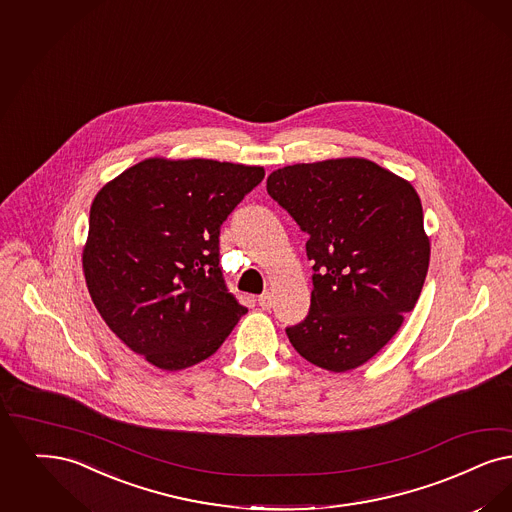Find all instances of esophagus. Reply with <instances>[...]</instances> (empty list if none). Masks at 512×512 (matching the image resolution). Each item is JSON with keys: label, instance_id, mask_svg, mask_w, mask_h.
Returning <instances> with one entry per match:
<instances>
[{"label": "esophagus", "instance_id": "1", "mask_svg": "<svg viewBox=\"0 0 512 512\" xmlns=\"http://www.w3.org/2000/svg\"><path fill=\"white\" fill-rule=\"evenodd\" d=\"M259 307L261 308H270L272 307V295L266 291V293H263V295H259Z\"/></svg>", "mask_w": 512, "mask_h": 512}]
</instances>
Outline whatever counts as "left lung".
Returning <instances> with one entry per match:
<instances>
[{"instance_id": "8db88e82", "label": "left lung", "mask_w": 512, "mask_h": 512, "mask_svg": "<svg viewBox=\"0 0 512 512\" xmlns=\"http://www.w3.org/2000/svg\"><path fill=\"white\" fill-rule=\"evenodd\" d=\"M268 194L308 234L314 261L308 316L286 329L318 368H360L389 343L427 278L423 207L406 179L366 158L287 165Z\"/></svg>"}]
</instances>
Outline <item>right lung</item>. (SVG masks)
Returning a JSON list of instances; mask_svg holds the SVG:
<instances>
[{
    "instance_id": "obj_1",
    "label": "right lung",
    "mask_w": 512,
    "mask_h": 512,
    "mask_svg": "<svg viewBox=\"0 0 512 512\" xmlns=\"http://www.w3.org/2000/svg\"><path fill=\"white\" fill-rule=\"evenodd\" d=\"M259 165L148 158L104 184L83 274L106 326L156 368L209 358L247 312L219 268V234L263 181Z\"/></svg>"
}]
</instances>
